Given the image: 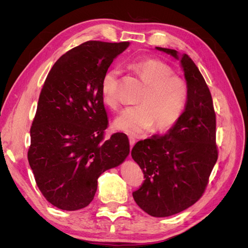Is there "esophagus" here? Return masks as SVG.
Listing matches in <instances>:
<instances>
[{"instance_id":"obj_1","label":"esophagus","mask_w":248,"mask_h":248,"mask_svg":"<svg viewBox=\"0 0 248 248\" xmlns=\"http://www.w3.org/2000/svg\"><path fill=\"white\" fill-rule=\"evenodd\" d=\"M129 144H130V149H132L134 144H136V139L133 137H129Z\"/></svg>"}]
</instances>
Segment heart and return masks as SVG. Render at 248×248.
Masks as SVG:
<instances>
[{
    "label": "heart",
    "instance_id": "obj_1",
    "mask_svg": "<svg viewBox=\"0 0 248 248\" xmlns=\"http://www.w3.org/2000/svg\"><path fill=\"white\" fill-rule=\"evenodd\" d=\"M128 68L137 74L145 90L138 102L126 108L114 121L116 129L137 136L147 129L166 130L174 126L182 116L187 102L185 82L174 76L171 67L157 59H146L128 64ZM120 70L111 68L107 71L101 81V97L106 106L117 108V93Z\"/></svg>",
    "mask_w": 248,
    "mask_h": 248
}]
</instances>
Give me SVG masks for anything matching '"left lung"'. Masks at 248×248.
<instances>
[{
  "label": "left lung",
  "instance_id": "left-lung-1",
  "mask_svg": "<svg viewBox=\"0 0 248 248\" xmlns=\"http://www.w3.org/2000/svg\"><path fill=\"white\" fill-rule=\"evenodd\" d=\"M179 60L187 85L182 116L162 137L138 141L131 156L145 181L132 193L139 207L154 217L182 212L204 193L218 157L211 93L192 60L175 49L156 47Z\"/></svg>",
  "mask_w": 248,
  "mask_h": 248
}]
</instances>
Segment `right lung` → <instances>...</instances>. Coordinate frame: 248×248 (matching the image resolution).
<instances>
[{
	"label": "right lung",
	"instance_id": "add662e5",
	"mask_svg": "<svg viewBox=\"0 0 248 248\" xmlns=\"http://www.w3.org/2000/svg\"><path fill=\"white\" fill-rule=\"evenodd\" d=\"M128 46L87 41L60 58L44 81L28 160L43 197L59 209L87 207L99 176L129 154L126 134L104 140L108 120L101 97L104 74Z\"/></svg>",
	"mask_w": 248,
	"mask_h": 248
}]
</instances>
